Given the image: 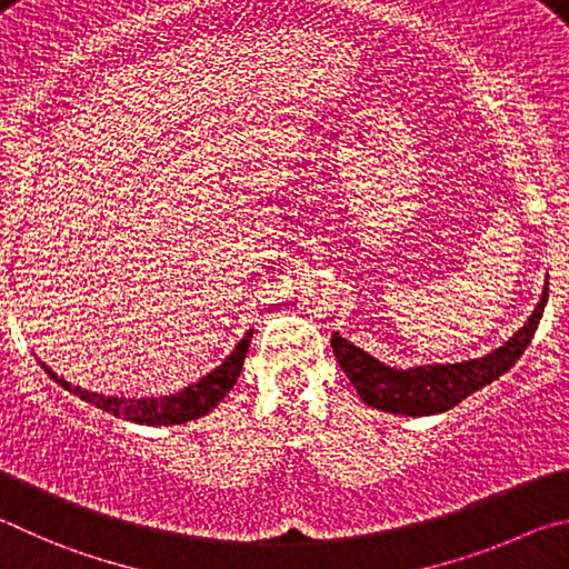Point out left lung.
Here are the masks:
<instances>
[{
  "label": "left lung",
  "mask_w": 569,
  "mask_h": 569,
  "mask_svg": "<svg viewBox=\"0 0 569 569\" xmlns=\"http://www.w3.org/2000/svg\"><path fill=\"white\" fill-rule=\"evenodd\" d=\"M545 305L547 287L542 292V300L537 302L535 312L530 315V320L502 347H497L495 352L480 357V360L455 365H420L410 367V370H395V367L377 362L372 355H367L360 347L347 342L345 337H340V332L332 335V350L345 375L355 385L357 395L370 407H377L382 412L410 417L437 415L447 412L450 407L460 405L467 395L495 382L497 377L505 375L520 360L527 345L532 342L537 325L542 320Z\"/></svg>",
  "instance_id": "8db88e82"
}]
</instances>
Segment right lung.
I'll return each mask as SVG.
<instances>
[{
    "label": "right lung",
    "instance_id": "obj_1",
    "mask_svg": "<svg viewBox=\"0 0 569 569\" xmlns=\"http://www.w3.org/2000/svg\"><path fill=\"white\" fill-rule=\"evenodd\" d=\"M249 340H252V330H249L239 345L234 347V352L227 357V360L217 367V370L209 372L202 380L184 387L182 392L167 395V397H139V400H124V397H107V395H97V392H87L82 387H72L64 377H57L47 365L44 372L52 377L57 385H62L67 392L77 395L79 400H84L89 405L99 407L114 417H124L129 422L137 425H182L189 420H197V417L207 415L212 407L224 400V395L232 390L239 372H242L244 357L249 350Z\"/></svg>",
    "mask_w": 569,
    "mask_h": 569
}]
</instances>
